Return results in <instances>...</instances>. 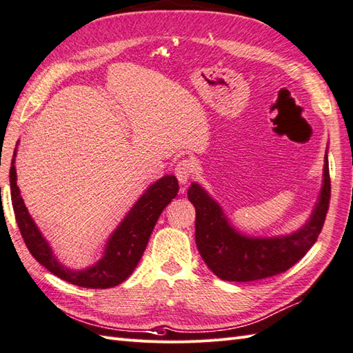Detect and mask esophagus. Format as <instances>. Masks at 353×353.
<instances>
[{
    "label": "esophagus",
    "mask_w": 353,
    "mask_h": 353,
    "mask_svg": "<svg viewBox=\"0 0 353 353\" xmlns=\"http://www.w3.org/2000/svg\"><path fill=\"white\" fill-rule=\"evenodd\" d=\"M194 171H195V162L192 159H182L180 162H177V165L174 168L176 177L182 185L188 183V180L191 179Z\"/></svg>",
    "instance_id": "34e87169"
}]
</instances>
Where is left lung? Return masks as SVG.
I'll use <instances>...</instances> for the list:
<instances>
[{
	"mask_svg": "<svg viewBox=\"0 0 353 353\" xmlns=\"http://www.w3.org/2000/svg\"><path fill=\"white\" fill-rule=\"evenodd\" d=\"M195 208V242L204 263L221 280L256 281L285 272L305 256L322 232L330 208L331 179L325 157L323 186L316 208L301 230L280 237H248L228 223L223 209L199 183L188 190Z\"/></svg>",
	"mask_w": 353,
	"mask_h": 353,
	"instance_id": "1",
	"label": "left lung"
}]
</instances>
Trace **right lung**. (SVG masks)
<instances>
[{
  "label": "right lung",
  "instance_id": "1",
  "mask_svg": "<svg viewBox=\"0 0 353 353\" xmlns=\"http://www.w3.org/2000/svg\"><path fill=\"white\" fill-rule=\"evenodd\" d=\"M14 157L16 149L10 167V190L14 218L22 239L31 256L40 265L45 266L49 272H52L64 281L79 285V288L110 289L125 281L134 272L139 259H141L162 210L179 192V183L174 176H163L158 182H154L139 196V200L129 210L126 218L111 234L108 243H106L103 257L92 268L70 270L55 259L52 250L49 248L46 239L39 232L26 204H23L21 191L16 185Z\"/></svg>",
  "mask_w": 353,
  "mask_h": 353
}]
</instances>
